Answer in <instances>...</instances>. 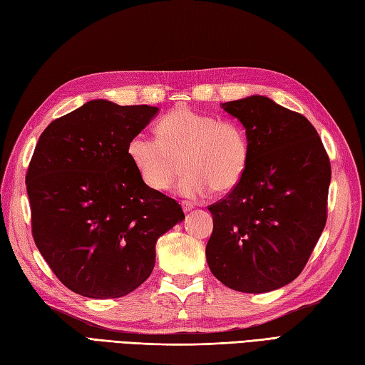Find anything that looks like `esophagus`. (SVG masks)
I'll return each instance as SVG.
<instances>
[{
  "label": "esophagus",
  "instance_id": "obj_1",
  "mask_svg": "<svg viewBox=\"0 0 365 365\" xmlns=\"http://www.w3.org/2000/svg\"><path fill=\"white\" fill-rule=\"evenodd\" d=\"M182 208H183V211H191L194 208V203L188 202V200H183L182 202Z\"/></svg>",
  "mask_w": 365,
  "mask_h": 365
}]
</instances>
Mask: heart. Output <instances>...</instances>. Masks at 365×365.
Wrapping results in <instances>:
<instances>
[{"instance_id":"b5f03b06","label":"heart","mask_w":365,"mask_h":365,"mask_svg":"<svg viewBox=\"0 0 365 365\" xmlns=\"http://www.w3.org/2000/svg\"><path fill=\"white\" fill-rule=\"evenodd\" d=\"M155 133L157 138L133 135L127 143V155L150 190L171 186L179 160L185 174L177 188L188 197L232 191L247 171L250 143L240 123L182 104L160 118Z\"/></svg>"}]
</instances>
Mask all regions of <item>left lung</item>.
Instances as JSON below:
<instances>
[{"label": "left lung", "instance_id": "8db88e82", "mask_svg": "<svg viewBox=\"0 0 365 365\" xmlns=\"http://www.w3.org/2000/svg\"><path fill=\"white\" fill-rule=\"evenodd\" d=\"M250 143L242 180L215 202L207 261L230 289L261 294L297 278L324 232L331 165L303 115L266 96L222 104Z\"/></svg>", "mask_w": 365, "mask_h": 365}]
</instances>
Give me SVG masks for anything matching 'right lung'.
I'll use <instances>...</instances> for the list:
<instances>
[{
    "label": "right lung",
    "instance_id": "add662e5",
    "mask_svg": "<svg viewBox=\"0 0 365 365\" xmlns=\"http://www.w3.org/2000/svg\"><path fill=\"white\" fill-rule=\"evenodd\" d=\"M158 107L95 99L40 135L26 173L32 238L68 289L118 299L146 282L155 242L185 219L143 183L127 155Z\"/></svg>",
    "mask_w": 365,
    "mask_h": 365
}]
</instances>
